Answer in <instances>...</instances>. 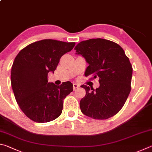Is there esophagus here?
<instances>
[{
	"label": "esophagus",
	"mask_w": 152,
	"mask_h": 152,
	"mask_svg": "<svg viewBox=\"0 0 152 152\" xmlns=\"http://www.w3.org/2000/svg\"><path fill=\"white\" fill-rule=\"evenodd\" d=\"M73 90H75L76 89H77L79 86H80L77 83H73Z\"/></svg>",
	"instance_id": "obj_1"
}]
</instances>
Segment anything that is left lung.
Listing matches in <instances>:
<instances>
[{
	"mask_svg": "<svg viewBox=\"0 0 152 152\" xmlns=\"http://www.w3.org/2000/svg\"><path fill=\"white\" fill-rule=\"evenodd\" d=\"M89 63L85 75L99 77L96 89L85 85L86 94L80 101L81 112L95 119H106L123 107L131 91L133 68L118 44L103 39L81 41L75 47Z\"/></svg>",
	"mask_w": 152,
	"mask_h": 152,
	"instance_id": "1",
	"label": "left lung"
}]
</instances>
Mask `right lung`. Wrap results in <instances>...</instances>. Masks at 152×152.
<instances>
[{"label": "right lung", "mask_w": 152, "mask_h": 152, "mask_svg": "<svg viewBox=\"0 0 152 152\" xmlns=\"http://www.w3.org/2000/svg\"><path fill=\"white\" fill-rule=\"evenodd\" d=\"M75 45L43 39L27 45L16 56L10 75L12 88L20 110L31 120L45 123L62 113L63 99L73 91V84L48 83V73H54L61 57Z\"/></svg>", "instance_id": "right-lung-1"}]
</instances>
